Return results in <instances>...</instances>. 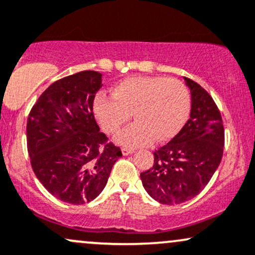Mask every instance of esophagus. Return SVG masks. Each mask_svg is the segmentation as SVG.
Returning a JSON list of instances; mask_svg holds the SVG:
<instances>
[{
	"label": "esophagus",
	"mask_w": 255,
	"mask_h": 255,
	"mask_svg": "<svg viewBox=\"0 0 255 255\" xmlns=\"http://www.w3.org/2000/svg\"><path fill=\"white\" fill-rule=\"evenodd\" d=\"M122 151V155L123 156H127V155H130V153L134 152L133 149H129V147H123L121 150Z\"/></svg>",
	"instance_id": "obj_1"
}]
</instances>
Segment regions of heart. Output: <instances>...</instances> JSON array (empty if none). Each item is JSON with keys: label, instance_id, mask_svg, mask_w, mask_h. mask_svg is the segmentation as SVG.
<instances>
[{"label": "heart", "instance_id": "obj_1", "mask_svg": "<svg viewBox=\"0 0 255 255\" xmlns=\"http://www.w3.org/2000/svg\"><path fill=\"white\" fill-rule=\"evenodd\" d=\"M111 96L99 94L94 100L93 113L106 134L119 132L132 114L135 122L115 138L117 144L126 147L169 140L189 116V91L175 78L128 77L111 88Z\"/></svg>", "mask_w": 255, "mask_h": 255}]
</instances>
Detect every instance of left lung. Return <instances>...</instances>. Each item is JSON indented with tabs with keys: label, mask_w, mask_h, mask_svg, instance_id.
<instances>
[{
	"label": "left lung",
	"mask_w": 255,
	"mask_h": 255,
	"mask_svg": "<svg viewBox=\"0 0 255 255\" xmlns=\"http://www.w3.org/2000/svg\"><path fill=\"white\" fill-rule=\"evenodd\" d=\"M191 96L190 119L174 138L153 152V166L140 179L151 197L162 205H179L200 194L223 157L224 127L212 97L184 77Z\"/></svg>",
	"instance_id": "1"
}]
</instances>
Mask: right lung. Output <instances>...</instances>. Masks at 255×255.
Here are the masks:
<instances>
[{"label":"right lung","instance_id":"right-lung-1","mask_svg":"<svg viewBox=\"0 0 255 255\" xmlns=\"http://www.w3.org/2000/svg\"><path fill=\"white\" fill-rule=\"evenodd\" d=\"M98 71H81L52 83L26 123L31 166L42 185L71 205L91 202L104 190L120 147L106 142L93 115L103 86Z\"/></svg>","mask_w":255,"mask_h":255}]
</instances>
